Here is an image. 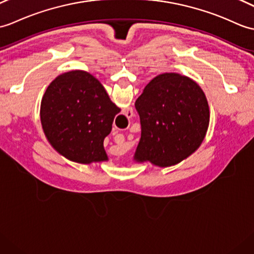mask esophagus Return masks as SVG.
<instances>
[{
  "instance_id": "obj_1",
  "label": "esophagus",
  "mask_w": 254,
  "mask_h": 254,
  "mask_svg": "<svg viewBox=\"0 0 254 254\" xmlns=\"http://www.w3.org/2000/svg\"><path fill=\"white\" fill-rule=\"evenodd\" d=\"M127 114H128V109H127ZM129 114H131V116L133 115V110L131 108H129Z\"/></svg>"
}]
</instances>
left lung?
Here are the masks:
<instances>
[{
    "label": "left lung",
    "instance_id": "obj_1",
    "mask_svg": "<svg viewBox=\"0 0 254 254\" xmlns=\"http://www.w3.org/2000/svg\"><path fill=\"white\" fill-rule=\"evenodd\" d=\"M135 108L141 127L134 155L136 162L174 166L196 151L207 134L208 100L188 76L174 72L157 75L145 86Z\"/></svg>",
    "mask_w": 254,
    "mask_h": 254
}]
</instances>
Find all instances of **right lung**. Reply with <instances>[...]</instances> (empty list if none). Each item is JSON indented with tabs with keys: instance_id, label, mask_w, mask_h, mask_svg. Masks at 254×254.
<instances>
[{
	"instance_id": "add662e5",
	"label": "right lung",
	"mask_w": 254,
	"mask_h": 254,
	"mask_svg": "<svg viewBox=\"0 0 254 254\" xmlns=\"http://www.w3.org/2000/svg\"><path fill=\"white\" fill-rule=\"evenodd\" d=\"M120 110L95 76L73 70L47 86L40 115L53 148L69 160L88 164L108 160L104 139Z\"/></svg>"
}]
</instances>
